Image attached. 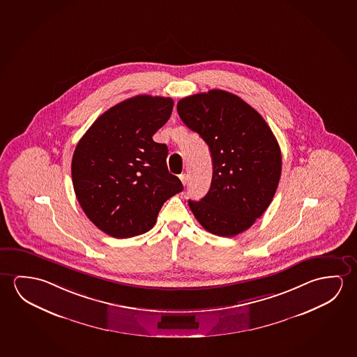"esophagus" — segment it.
Masks as SVG:
<instances>
[{
	"mask_svg": "<svg viewBox=\"0 0 357 357\" xmlns=\"http://www.w3.org/2000/svg\"><path fill=\"white\" fill-rule=\"evenodd\" d=\"M179 178H181V183H183V185H187L188 174H185V173H184V174H181V176H179Z\"/></svg>",
	"mask_w": 357,
	"mask_h": 357,
	"instance_id": "1",
	"label": "esophagus"
}]
</instances>
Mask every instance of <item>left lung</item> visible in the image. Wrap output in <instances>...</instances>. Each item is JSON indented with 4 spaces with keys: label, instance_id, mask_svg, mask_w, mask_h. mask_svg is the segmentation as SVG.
Listing matches in <instances>:
<instances>
[{
    "label": "left lung",
    "instance_id": "8db88e82",
    "mask_svg": "<svg viewBox=\"0 0 357 357\" xmlns=\"http://www.w3.org/2000/svg\"><path fill=\"white\" fill-rule=\"evenodd\" d=\"M181 121L199 133L213 158V181L189 206L205 230L236 236L261 218L282 172L280 144L264 117L241 98L214 89L179 100Z\"/></svg>",
    "mask_w": 357,
    "mask_h": 357
}]
</instances>
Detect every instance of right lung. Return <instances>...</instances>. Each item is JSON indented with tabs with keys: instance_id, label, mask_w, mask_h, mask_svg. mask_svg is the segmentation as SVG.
<instances>
[{
	"instance_id": "add662e5",
	"label": "right lung",
	"mask_w": 357,
	"mask_h": 357,
	"mask_svg": "<svg viewBox=\"0 0 357 357\" xmlns=\"http://www.w3.org/2000/svg\"><path fill=\"white\" fill-rule=\"evenodd\" d=\"M173 100L138 95L100 116L77 142L74 192L93 225L115 238L138 236L162 205L183 190L167 167L168 149L153 135L169 120Z\"/></svg>"
}]
</instances>
